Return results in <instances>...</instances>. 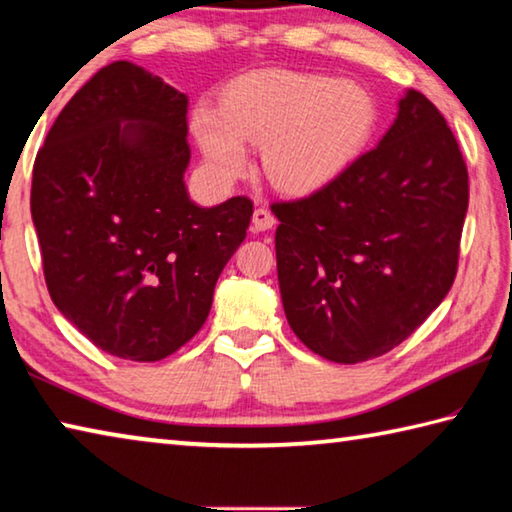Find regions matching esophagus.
<instances>
[{"instance_id": "esophagus-1", "label": "esophagus", "mask_w": 512, "mask_h": 512, "mask_svg": "<svg viewBox=\"0 0 512 512\" xmlns=\"http://www.w3.org/2000/svg\"><path fill=\"white\" fill-rule=\"evenodd\" d=\"M251 224H254V231H270L272 226L276 224V220L265 206H258L254 215H251Z\"/></svg>"}]
</instances>
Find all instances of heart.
I'll use <instances>...</instances> for the list:
<instances>
[{"instance_id":"heart-1","label":"heart","mask_w":512,"mask_h":512,"mask_svg":"<svg viewBox=\"0 0 512 512\" xmlns=\"http://www.w3.org/2000/svg\"><path fill=\"white\" fill-rule=\"evenodd\" d=\"M192 133L220 179L247 167L263 145V170L283 192H313L356 161L376 127L370 92L356 83L297 72H263L226 90L224 108L199 102Z\"/></svg>"}]
</instances>
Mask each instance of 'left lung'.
Listing matches in <instances>:
<instances>
[{
  "label": "left lung",
  "instance_id": "left-lung-1",
  "mask_svg": "<svg viewBox=\"0 0 512 512\" xmlns=\"http://www.w3.org/2000/svg\"><path fill=\"white\" fill-rule=\"evenodd\" d=\"M467 201L454 133L408 90L379 145L313 195L272 204L290 329L345 365L401 345L456 279Z\"/></svg>",
  "mask_w": 512,
  "mask_h": 512
}]
</instances>
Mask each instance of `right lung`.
<instances>
[{"mask_svg": "<svg viewBox=\"0 0 512 512\" xmlns=\"http://www.w3.org/2000/svg\"><path fill=\"white\" fill-rule=\"evenodd\" d=\"M188 97L129 61L83 86L33 163L49 297L106 354L154 363L204 326L254 204L190 201Z\"/></svg>", "mask_w": 512, "mask_h": 512, "instance_id": "right-lung-1", "label": "right lung"}]
</instances>
